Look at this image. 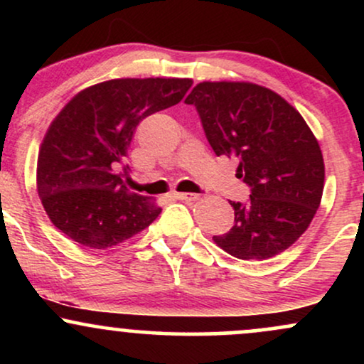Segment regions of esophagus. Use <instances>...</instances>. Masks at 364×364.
<instances>
[{"mask_svg":"<svg viewBox=\"0 0 364 364\" xmlns=\"http://www.w3.org/2000/svg\"><path fill=\"white\" fill-rule=\"evenodd\" d=\"M174 198L183 200V202H193V200H198V195H195V193H174Z\"/></svg>","mask_w":364,"mask_h":364,"instance_id":"1","label":"esophagus"}]
</instances>
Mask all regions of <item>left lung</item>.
Returning a JSON list of instances; mask_svg holds the SVG:
<instances>
[{
  "label": "left lung",
  "mask_w": 364,
  "mask_h": 364,
  "mask_svg": "<svg viewBox=\"0 0 364 364\" xmlns=\"http://www.w3.org/2000/svg\"><path fill=\"white\" fill-rule=\"evenodd\" d=\"M217 156L240 161L252 188L231 202L235 225L214 243L240 260L282 253L310 225L323 193V156L310 127L286 99L252 82H202L186 97Z\"/></svg>",
  "instance_id": "8db88e82"
}]
</instances>
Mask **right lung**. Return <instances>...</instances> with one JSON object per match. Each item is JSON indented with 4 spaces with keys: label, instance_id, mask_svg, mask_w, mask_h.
Returning a JSON list of instances; mask_svg holds the SVG:
<instances>
[{
    "label": "right lung",
    "instance_id": "1",
    "mask_svg": "<svg viewBox=\"0 0 364 364\" xmlns=\"http://www.w3.org/2000/svg\"><path fill=\"white\" fill-rule=\"evenodd\" d=\"M191 78H114L60 111L37 157V193L51 223L87 248L106 250L149 228L162 208L124 183L127 150L144 118L185 97Z\"/></svg>",
    "mask_w": 364,
    "mask_h": 364
}]
</instances>
